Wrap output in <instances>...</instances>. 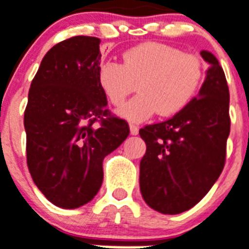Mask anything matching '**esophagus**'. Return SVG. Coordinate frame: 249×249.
<instances>
[{"instance_id":"34e87169","label":"esophagus","mask_w":249,"mask_h":249,"mask_svg":"<svg viewBox=\"0 0 249 249\" xmlns=\"http://www.w3.org/2000/svg\"><path fill=\"white\" fill-rule=\"evenodd\" d=\"M129 129H130L131 135H137L139 133V128L138 126H135V125H130V126H129Z\"/></svg>"}]
</instances>
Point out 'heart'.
<instances>
[{"label":"heart","instance_id":"obj_1","mask_svg":"<svg viewBox=\"0 0 249 249\" xmlns=\"http://www.w3.org/2000/svg\"><path fill=\"white\" fill-rule=\"evenodd\" d=\"M205 75L201 60L169 44L145 42L123 53V64L101 62L97 83L114 106H121L135 89L139 93L118 110L120 118L142 123L159 112L178 114L197 94Z\"/></svg>","mask_w":249,"mask_h":249}]
</instances>
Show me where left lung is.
Wrapping results in <instances>:
<instances>
[{"mask_svg": "<svg viewBox=\"0 0 249 249\" xmlns=\"http://www.w3.org/2000/svg\"><path fill=\"white\" fill-rule=\"evenodd\" d=\"M198 96L169 120L139 130L145 155L139 185L145 203L165 215H177L207 195L225 163L230 133L229 88L221 65L209 51Z\"/></svg>", "mask_w": 249, "mask_h": 249, "instance_id": "obj_1", "label": "left lung"}]
</instances>
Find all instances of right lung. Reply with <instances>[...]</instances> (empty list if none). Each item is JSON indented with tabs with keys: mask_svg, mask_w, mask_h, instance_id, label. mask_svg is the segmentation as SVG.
Here are the masks:
<instances>
[{
	"mask_svg": "<svg viewBox=\"0 0 249 249\" xmlns=\"http://www.w3.org/2000/svg\"><path fill=\"white\" fill-rule=\"evenodd\" d=\"M100 43L78 36L53 46L28 94L26 162L38 189L61 209L92 201L104 180L102 161L129 135L128 123L108 115L97 83Z\"/></svg>",
	"mask_w": 249,
	"mask_h": 249,
	"instance_id": "right-lung-1",
	"label": "right lung"
}]
</instances>
